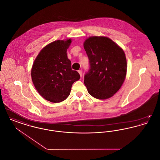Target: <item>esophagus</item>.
Listing matches in <instances>:
<instances>
[{"instance_id": "obj_1", "label": "esophagus", "mask_w": 160, "mask_h": 160, "mask_svg": "<svg viewBox=\"0 0 160 160\" xmlns=\"http://www.w3.org/2000/svg\"><path fill=\"white\" fill-rule=\"evenodd\" d=\"M78 73H79L80 77H82V70H78Z\"/></svg>"}]
</instances>
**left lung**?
<instances>
[{"instance_id": "8db88e82", "label": "left lung", "mask_w": 160, "mask_h": 160, "mask_svg": "<svg viewBox=\"0 0 160 160\" xmlns=\"http://www.w3.org/2000/svg\"><path fill=\"white\" fill-rule=\"evenodd\" d=\"M83 46L90 65L84 77L89 93L99 99L113 97L122 86L127 74L123 49L105 37H91L85 40Z\"/></svg>"}]
</instances>
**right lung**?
Masks as SVG:
<instances>
[{"instance_id": "right-lung-1", "label": "right lung", "mask_w": 160, "mask_h": 160, "mask_svg": "<svg viewBox=\"0 0 160 160\" xmlns=\"http://www.w3.org/2000/svg\"><path fill=\"white\" fill-rule=\"evenodd\" d=\"M71 43V39L50 43L41 50L32 65V82L41 96L48 101L56 103L67 99L72 84L80 78L71 68L67 56Z\"/></svg>"}]
</instances>
